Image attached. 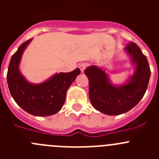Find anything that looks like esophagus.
Returning <instances> with one entry per match:
<instances>
[{
    "mask_svg": "<svg viewBox=\"0 0 159 159\" xmlns=\"http://www.w3.org/2000/svg\"><path fill=\"white\" fill-rule=\"evenodd\" d=\"M87 66H88V64H85V63H83V64H80V65H79V67H80V71H82V72H84V70L86 69Z\"/></svg>",
    "mask_w": 159,
    "mask_h": 159,
    "instance_id": "esophagus-1",
    "label": "esophagus"
}]
</instances>
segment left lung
Returning a JSON list of instances; mask_svg holds the SVG:
<instances>
[{
    "instance_id": "1",
    "label": "left lung",
    "mask_w": 159,
    "mask_h": 159,
    "mask_svg": "<svg viewBox=\"0 0 159 159\" xmlns=\"http://www.w3.org/2000/svg\"><path fill=\"white\" fill-rule=\"evenodd\" d=\"M125 50L135 66L134 74L126 84L113 85L104 70L97 66H90L84 71L89 80V99L92 106L108 116L126 113L136 106L147 91L151 76L148 61L140 48L130 42Z\"/></svg>"
}]
</instances>
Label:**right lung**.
<instances>
[{
	"label": "right lung",
	"instance_id": "add662e5",
	"mask_svg": "<svg viewBox=\"0 0 159 159\" xmlns=\"http://www.w3.org/2000/svg\"><path fill=\"white\" fill-rule=\"evenodd\" d=\"M32 39L24 42L12 55L8 65L7 82L15 102L28 113L36 116H48L62 108L66 92L77 75L80 68L71 72H60L41 84H31L25 80L19 70L25 49Z\"/></svg>",
	"mask_w": 159,
	"mask_h": 159
}]
</instances>
